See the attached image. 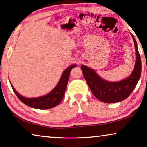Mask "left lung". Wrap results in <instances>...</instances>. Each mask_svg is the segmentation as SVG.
<instances>
[{"label": "left lung", "instance_id": "left-lung-1", "mask_svg": "<svg viewBox=\"0 0 147 147\" xmlns=\"http://www.w3.org/2000/svg\"><path fill=\"white\" fill-rule=\"evenodd\" d=\"M136 52V62L129 78L120 82H111L100 78L93 69L82 65L81 69L91 92L99 101L107 103L122 101L131 95L139 82L141 74V59L137 44L132 35Z\"/></svg>", "mask_w": 147, "mask_h": 147}]
</instances>
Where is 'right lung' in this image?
Masks as SVG:
<instances>
[{"label": "right lung", "instance_id": "obj_1", "mask_svg": "<svg viewBox=\"0 0 147 147\" xmlns=\"http://www.w3.org/2000/svg\"><path fill=\"white\" fill-rule=\"evenodd\" d=\"M76 65H71L65 69L63 72L61 77L59 80L58 84L55 87L53 90L42 97H35V98H27L20 95L13 88L12 85L11 86L13 89L14 92L15 93L18 98L24 103L25 105L30 107L35 108L38 109H48L50 108L56 107L61 103L64 96L65 89L67 88V82H68L69 74L71 70L75 67Z\"/></svg>", "mask_w": 147, "mask_h": 147}]
</instances>
